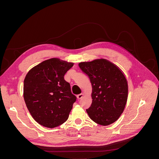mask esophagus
I'll use <instances>...</instances> for the list:
<instances>
[{"label":"esophagus","mask_w":159,"mask_h":159,"mask_svg":"<svg viewBox=\"0 0 159 159\" xmlns=\"http://www.w3.org/2000/svg\"><path fill=\"white\" fill-rule=\"evenodd\" d=\"M84 93H80V94L77 95V98H78V99H81V98L84 97Z\"/></svg>","instance_id":"esophagus-1"}]
</instances>
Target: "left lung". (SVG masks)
Here are the masks:
<instances>
[{
  "mask_svg": "<svg viewBox=\"0 0 159 159\" xmlns=\"http://www.w3.org/2000/svg\"><path fill=\"white\" fill-rule=\"evenodd\" d=\"M90 79L92 103L86 109L95 123L107 126L115 122L125 107L128 98V82L117 66L103 58L79 63Z\"/></svg>",
  "mask_w": 159,
  "mask_h": 159,
  "instance_id": "obj_1",
  "label": "left lung"
}]
</instances>
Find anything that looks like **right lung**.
Instances as JSON below:
<instances>
[{"label": "right lung", "instance_id": "add662e5", "mask_svg": "<svg viewBox=\"0 0 159 159\" xmlns=\"http://www.w3.org/2000/svg\"><path fill=\"white\" fill-rule=\"evenodd\" d=\"M74 63L51 58L29 70L24 80L23 96L35 121L54 128L68 119L76 98L64 76Z\"/></svg>", "mask_w": 159, "mask_h": 159}]
</instances>
